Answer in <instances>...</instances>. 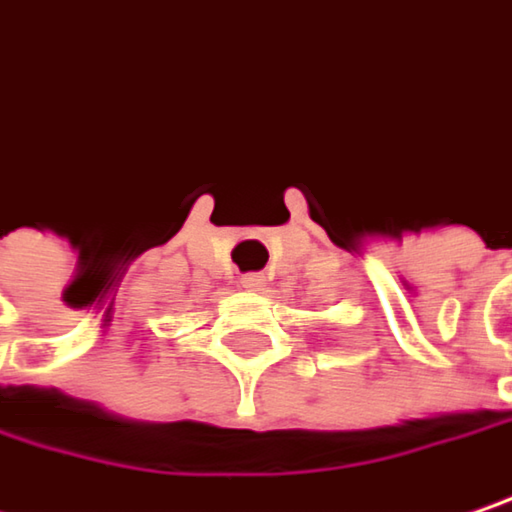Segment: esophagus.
<instances>
[{"label": "esophagus", "mask_w": 512, "mask_h": 512, "mask_svg": "<svg viewBox=\"0 0 512 512\" xmlns=\"http://www.w3.org/2000/svg\"><path fill=\"white\" fill-rule=\"evenodd\" d=\"M240 284L246 286V289H252V292H257V289L266 286V278H263V272H249V275L240 278Z\"/></svg>", "instance_id": "1"}]
</instances>
